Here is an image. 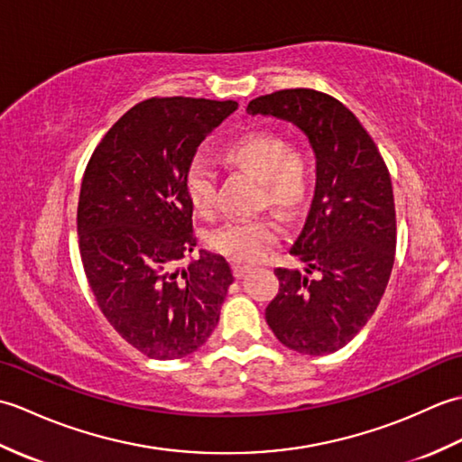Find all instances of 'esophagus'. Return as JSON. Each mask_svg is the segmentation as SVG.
<instances>
[{
    "label": "esophagus",
    "instance_id": "esophagus-1",
    "mask_svg": "<svg viewBox=\"0 0 462 462\" xmlns=\"http://www.w3.org/2000/svg\"><path fill=\"white\" fill-rule=\"evenodd\" d=\"M248 270H250V266H246V263H240V262L232 263V272H234V276H236V278H242Z\"/></svg>",
    "mask_w": 462,
    "mask_h": 462
}]
</instances>
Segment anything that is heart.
Here are the masks:
<instances>
[{
    "instance_id": "heart-1",
    "label": "heart",
    "mask_w": 462,
    "mask_h": 462,
    "mask_svg": "<svg viewBox=\"0 0 462 462\" xmlns=\"http://www.w3.org/2000/svg\"><path fill=\"white\" fill-rule=\"evenodd\" d=\"M222 161L258 180V204L273 206L286 218L306 208L316 169L310 152L298 143H288L280 133L250 131L240 134L222 151ZM184 194L194 212L208 216L214 210V174L202 162H192L184 176ZM280 222L273 216L226 222L208 234V246L232 262H256L278 242Z\"/></svg>"
}]
</instances>
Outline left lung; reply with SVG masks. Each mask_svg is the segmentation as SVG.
Returning a JSON list of instances; mask_svg holds the SVG:
<instances>
[{
	"instance_id": "obj_1",
	"label": "left lung",
	"mask_w": 462,
	"mask_h": 462,
	"mask_svg": "<svg viewBox=\"0 0 462 462\" xmlns=\"http://www.w3.org/2000/svg\"><path fill=\"white\" fill-rule=\"evenodd\" d=\"M306 133L316 152V194L290 254L306 272L276 268L280 290L266 321L303 356L333 353L375 313L395 262L397 224L387 164L346 105L313 89H283L248 103Z\"/></svg>"
}]
</instances>
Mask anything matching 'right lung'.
<instances>
[{
    "instance_id": "1",
    "label": "right lung",
    "mask_w": 462,
    "mask_h": 462,
    "mask_svg": "<svg viewBox=\"0 0 462 462\" xmlns=\"http://www.w3.org/2000/svg\"><path fill=\"white\" fill-rule=\"evenodd\" d=\"M236 101L152 97L126 111L87 164L77 234L97 306L119 336L152 359L200 349L234 282L218 254L196 246L184 176L199 144Z\"/></svg>"
}]
</instances>
